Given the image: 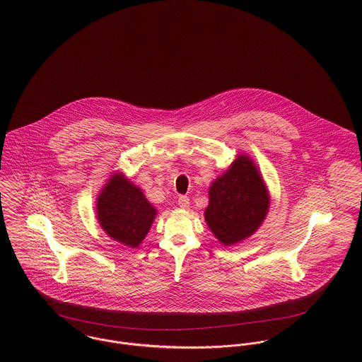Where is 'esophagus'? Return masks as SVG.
Here are the masks:
<instances>
[{
	"mask_svg": "<svg viewBox=\"0 0 362 362\" xmlns=\"http://www.w3.org/2000/svg\"><path fill=\"white\" fill-rule=\"evenodd\" d=\"M178 206L181 207V209H184V210H187V209L189 207V199H188V197H180V198H178Z\"/></svg>",
	"mask_w": 362,
	"mask_h": 362,
	"instance_id": "esophagus-1",
	"label": "esophagus"
}]
</instances>
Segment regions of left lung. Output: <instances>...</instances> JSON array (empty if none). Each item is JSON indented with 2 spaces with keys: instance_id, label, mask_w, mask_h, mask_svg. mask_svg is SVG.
<instances>
[{
  "instance_id": "left-lung-1",
  "label": "left lung",
  "mask_w": 362,
  "mask_h": 362,
  "mask_svg": "<svg viewBox=\"0 0 362 362\" xmlns=\"http://www.w3.org/2000/svg\"><path fill=\"white\" fill-rule=\"evenodd\" d=\"M270 207L269 189L258 165L248 155H240L209 188L206 224L226 247L255 234Z\"/></svg>"
}]
</instances>
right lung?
<instances>
[{
	"label": "right lung",
	"instance_id": "obj_1",
	"mask_svg": "<svg viewBox=\"0 0 362 362\" xmlns=\"http://www.w3.org/2000/svg\"><path fill=\"white\" fill-rule=\"evenodd\" d=\"M156 209L122 173L117 171L104 184L96 199L100 227L114 241L136 248L145 240L155 221Z\"/></svg>",
	"mask_w": 362,
	"mask_h": 362
}]
</instances>
